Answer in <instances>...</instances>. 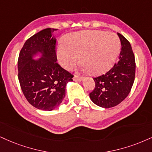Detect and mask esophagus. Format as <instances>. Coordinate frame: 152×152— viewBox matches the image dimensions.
<instances>
[{
    "mask_svg": "<svg viewBox=\"0 0 152 152\" xmlns=\"http://www.w3.org/2000/svg\"><path fill=\"white\" fill-rule=\"evenodd\" d=\"M73 80H74V81L81 82V81H82V80H83V78H82V77H77V76L75 75L74 77H73Z\"/></svg>",
    "mask_w": 152,
    "mask_h": 152,
    "instance_id": "esophagus-1",
    "label": "esophagus"
}]
</instances>
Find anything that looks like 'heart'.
Wrapping results in <instances>:
<instances>
[{"label": "heart", "instance_id": "obj_1", "mask_svg": "<svg viewBox=\"0 0 152 152\" xmlns=\"http://www.w3.org/2000/svg\"><path fill=\"white\" fill-rule=\"evenodd\" d=\"M66 46L60 44L57 49L59 63L71 70L80 62L83 69L93 75L109 70L118 55L121 42L114 33L104 31H82L68 35Z\"/></svg>", "mask_w": 152, "mask_h": 152}]
</instances>
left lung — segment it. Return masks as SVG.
<instances>
[{"label":"left lung","instance_id":"8db88e82","mask_svg":"<svg viewBox=\"0 0 152 152\" xmlns=\"http://www.w3.org/2000/svg\"><path fill=\"white\" fill-rule=\"evenodd\" d=\"M121 50L117 63L105 75L94 78L95 88L89 94L93 103L109 108L117 106L128 96L135 76V60L130 42L118 33Z\"/></svg>","mask_w":152,"mask_h":152}]
</instances>
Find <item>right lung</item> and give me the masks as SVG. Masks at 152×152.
Returning <instances> with one entry per match:
<instances>
[{
  "instance_id": "right-lung-1",
  "label": "right lung",
  "mask_w": 152,
  "mask_h": 152,
  "mask_svg": "<svg viewBox=\"0 0 152 152\" xmlns=\"http://www.w3.org/2000/svg\"><path fill=\"white\" fill-rule=\"evenodd\" d=\"M56 30L47 28L35 34L26 41L19 55L22 92L31 106L42 110L57 108L64 99L67 84L72 81V75L56 62Z\"/></svg>"
}]
</instances>
